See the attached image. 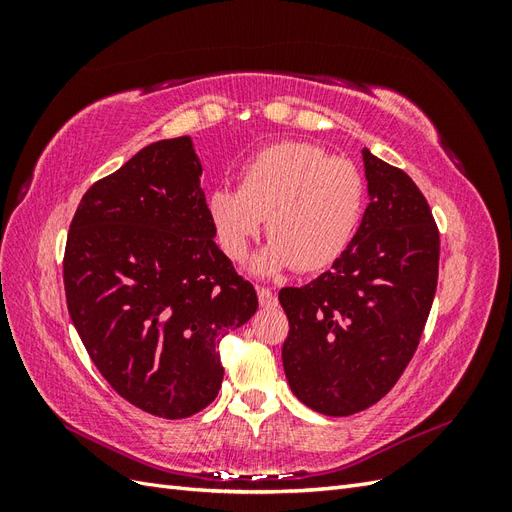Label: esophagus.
<instances>
[{
	"instance_id": "34e87169",
	"label": "esophagus",
	"mask_w": 512,
	"mask_h": 512,
	"mask_svg": "<svg viewBox=\"0 0 512 512\" xmlns=\"http://www.w3.org/2000/svg\"><path fill=\"white\" fill-rule=\"evenodd\" d=\"M256 290H258V301H260L262 307H275L277 305V297H275V292L271 288L258 286Z\"/></svg>"
}]
</instances>
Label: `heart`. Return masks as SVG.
I'll list each match as a JSON object with an SVG mask.
<instances>
[{
  "mask_svg": "<svg viewBox=\"0 0 512 512\" xmlns=\"http://www.w3.org/2000/svg\"><path fill=\"white\" fill-rule=\"evenodd\" d=\"M209 220L226 258L241 262L267 218L258 273L320 271L342 256L363 220L365 181L350 160L312 143H277L241 166L239 190L215 188Z\"/></svg>",
  "mask_w": 512,
  "mask_h": 512,
  "instance_id": "obj_1",
  "label": "heart"
}]
</instances>
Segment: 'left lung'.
Instances as JSON below:
<instances>
[{"label":"left lung","mask_w":512,"mask_h":512,"mask_svg":"<svg viewBox=\"0 0 512 512\" xmlns=\"http://www.w3.org/2000/svg\"><path fill=\"white\" fill-rule=\"evenodd\" d=\"M369 205L329 271L282 288L292 393L327 416L374 406L404 374L438 286L440 232L404 170L363 149Z\"/></svg>","instance_id":"obj_1"}]
</instances>
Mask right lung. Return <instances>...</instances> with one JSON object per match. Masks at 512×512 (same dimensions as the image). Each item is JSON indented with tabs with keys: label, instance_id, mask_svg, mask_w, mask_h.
I'll return each instance as SVG.
<instances>
[{
	"label": "right lung",
	"instance_id": "1",
	"mask_svg": "<svg viewBox=\"0 0 512 512\" xmlns=\"http://www.w3.org/2000/svg\"><path fill=\"white\" fill-rule=\"evenodd\" d=\"M190 136L151 143L96 181L64 254L68 312L104 380L153 416L218 397L220 342L258 307L215 245Z\"/></svg>",
	"mask_w": 512,
	"mask_h": 512
}]
</instances>
